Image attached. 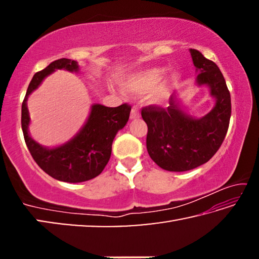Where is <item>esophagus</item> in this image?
Returning a JSON list of instances; mask_svg holds the SVG:
<instances>
[{
    "instance_id": "esophagus-1",
    "label": "esophagus",
    "mask_w": 259,
    "mask_h": 259,
    "mask_svg": "<svg viewBox=\"0 0 259 259\" xmlns=\"http://www.w3.org/2000/svg\"><path fill=\"white\" fill-rule=\"evenodd\" d=\"M140 116V113L138 111L137 107H133L131 108V113H130V119L134 120V119H138Z\"/></svg>"
}]
</instances>
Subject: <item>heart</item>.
Returning <instances> with one entry per match:
<instances>
[{
	"instance_id": "heart-1",
	"label": "heart",
	"mask_w": 259,
	"mask_h": 259,
	"mask_svg": "<svg viewBox=\"0 0 259 259\" xmlns=\"http://www.w3.org/2000/svg\"><path fill=\"white\" fill-rule=\"evenodd\" d=\"M165 74V68L154 67L148 68L146 71L139 72L135 75L130 76L128 80L123 83V88L130 94H145L147 91L152 90L151 99L154 103H161L168 97L170 91V82L162 81ZM161 83H160L159 82Z\"/></svg>"
}]
</instances>
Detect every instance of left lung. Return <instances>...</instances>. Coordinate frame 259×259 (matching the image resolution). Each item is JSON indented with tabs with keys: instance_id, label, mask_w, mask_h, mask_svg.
<instances>
[{
	"instance_id": "8db88e82",
	"label": "left lung",
	"mask_w": 259,
	"mask_h": 259,
	"mask_svg": "<svg viewBox=\"0 0 259 259\" xmlns=\"http://www.w3.org/2000/svg\"><path fill=\"white\" fill-rule=\"evenodd\" d=\"M198 69L196 82L208 85L216 99L214 107L201 119H194L179 106L176 96L169 106L142 108L147 124L146 147L151 159L168 171H187L208 162L224 142L231 117V95L221 69L200 51L191 49Z\"/></svg>"
}]
</instances>
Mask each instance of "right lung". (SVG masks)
I'll return each instance as SVG.
<instances>
[{"label":"right lung","mask_w":259,"mask_h":259,"mask_svg":"<svg viewBox=\"0 0 259 259\" xmlns=\"http://www.w3.org/2000/svg\"><path fill=\"white\" fill-rule=\"evenodd\" d=\"M63 68L77 72L78 65L75 60L61 58L34 74L21 105V129L30 155L43 171L57 181L81 183L102 174L111 157L114 137L129 120L131 106L122 104L117 107H106L95 104L85 124L73 139L55 148L41 146L28 134L27 98L46 76L56 69Z\"/></svg>","instance_id":"add662e5"}]
</instances>
